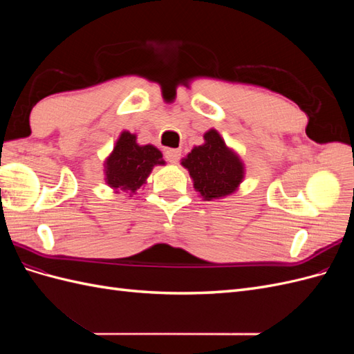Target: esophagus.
Returning <instances> with one entry per match:
<instances>
[{
	"instance_id": "obj_1",
	"label": "esophagus",
	"mask_w": 354,
	"mask_h": 354,
	"mask_svg": "<svg viewBox=\"0 0 354 354\" xmlns=\"http://www.w3.org/2000/svg\"><path fill=\"white\" fill-rule=\"evenodd\" d=\"M164 153H165L167 160H168V162H171V164H177L178 159H180V155H181V152L178 151V149H165Z\"/></svg>"
}]
</instances>
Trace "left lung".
<instances>
[{"label":"left lung","mask_w":354,"mask_h":354,"mask_svg":"<svg viewBox=\"0 0 354 354\" xmlns=\"http://www.w3.org/2000/svg\"><path fill=\"white\" fill-rule=\"evenodd\" d=\"M203 138L205 143L192 149L181 159V165L187 168L194 187L203 199H220L238 189L245 174L243 164L216 130L207 131Z\"/></svg>","instance_id":"left-lung-1"}]
</instances>
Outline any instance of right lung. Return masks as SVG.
Wrapping results in <instances>:
<instances>
[{"label": "right lung", "instance_id": "1", "mask_svg": "<svg viewBox=\"0 0 354 354\" xmlns=\"http://www.w3.org/2000/svg\"><path fill=\"white\" fill-rule=\"evenodd\" d=\"M164 164L162 153L155 146L137 145L136 136L124 131L104 162L106 183L131 196L146 183L153 167Z\"/></svg>", "mask_w": 354, "mask_h": 354}]
</instances>
